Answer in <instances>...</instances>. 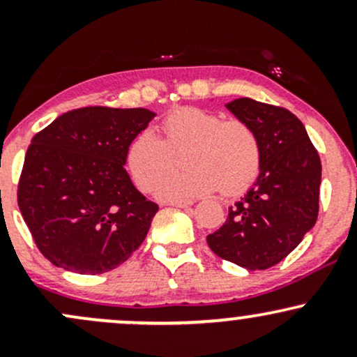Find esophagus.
<instances>
[{
	"instance_id": "obj_1",
	"label": "esophagus",
	"mask_w": 357,
	"mask_h": 357,
	"mask_svg": "<svg viewBox=\"0 0 357 357\" xmlns=\"http://www.w3.org/2000/svg\"><path fill=\"white\" fill-rule=\"evenodd\" d=\"M169 204H171V206H176V208H190L192 202H183V199H176V202H171Z\"/></svg>"
}]
</instances>
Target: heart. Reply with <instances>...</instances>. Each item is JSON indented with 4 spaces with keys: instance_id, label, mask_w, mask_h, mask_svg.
Segmentation results:
<instances>
[{
    "instance_id": "b5f03b06",
    "label": "heart",
    "mask_w": 357,
    "mask_h": 357,
    "mask_svg": "<svg viewBox=\"0 0 357 357\" xmlns=\"http://www.w3.org/2000/svg\"><path fill=\"white\" fill-rule=\"evenodd\" d=\"M161 130L162 139L144 129L127 144V169L142 191L153 190L172 165V153L184 146L183 162L190 167L160 178L155 188L159 198H196L216 188L221 195L235 196L252 186L260 173V142L247 122L223 121L206 109L181 107L162 119Z\"/></svg>"
}]
</instances>
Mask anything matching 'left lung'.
<instances>
[{"label": "left lung", "mask_w": 357, "mask_h": 357, "mask_svg": "<svg viewBox=\"0 0 357 357\" xmlns=\"http://www.w3.org/2000/svg\"><path fill=\"white\" fill-rule=\"evenodd\" d=\"M225 107L255 130L261 165L253 186L206 240L225 260L247 270H265L284 260L315 225L321 158L290 110L248 97Z\"/></svg>", "instance_id": "left-lung-1"}]
</instances>
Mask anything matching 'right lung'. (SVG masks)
<instances>
[{
  "label": "right lung",
  "instance_id": "add662e5",
  "mask_svg": "<svg viewBox=\"0 0 357 357\" xmlns=\"http://www.w3.org/2000/svg\"><path fill=\"white\" fill-rule=\"evenodd\" d=\"M154 117L142 107H84L61 114L31 139L18 206L55 267L97 275L141 247L159 208L130 181L126 149Z\"/></svg>",
  "mask_w": 357,
  "mask_h": 357
}]
</instances>
